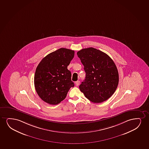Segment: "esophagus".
Returning <instances> with one entry per match:
<instances>
[{
    "label": "esophagus",
    "mask_w": 149,
    "mask_h": 149,
    "mask_svg": "<svg viewBox=\"0 0 149 149\" xmlns=\"http://www.w3.org/2000/svg\"><path fill=\"white\" fill-rule=\"evenodd\" d=\"M79 84L80 81H76L75 84L76 86H78V85H79Z\"/></svg>",
    "instance_id": "obj_1"
}]
</instances>
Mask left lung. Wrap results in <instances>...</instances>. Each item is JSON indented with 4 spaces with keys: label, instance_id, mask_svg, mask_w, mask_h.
Masks as SVG:
<instances>
[{
    "label": "left lung",
    "instance_id": "1",
    "mask_svg": "<svg viewBox=\"0 0 149 149\" xmlns=\"http://www.w3.org/2000/svg\"><path fill=\"white\" fill-rule=\"evenodd\" d=\"M77 54L86 73L80 90L94 103L106 101L118 86L119 74L116 65L108 54L93 47L82 49Z\"/></svg>",
    "mask_w": 149,
    "mask_h": 149
}]
</instances>
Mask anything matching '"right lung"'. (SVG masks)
Instances as JSON below:
<instances>
[{
	"mask_svg": "<svg viewBox=\"0 0 149 149\" xmlns=\"http://www.w3.org/2000/svg\"><path fill=\"white\" fill-rule=\"evenodd\" d=\"M74 51L61 48L47 54L41 61L34 76L35 89L41 99L50 104H57L66 98L74 84L67 69Z\"/></svg>",
	"mask_w": 149,
	"mask_h": 149,
	"instance_id": "add662e5",
	"label": "right lung"
}]
</instances>
